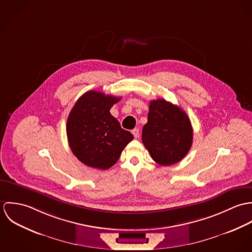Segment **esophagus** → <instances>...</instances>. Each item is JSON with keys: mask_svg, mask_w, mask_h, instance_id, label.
<instances>
[{"mask_svg": "<svg viewBox=\"0 0 252 252\" xmlns=\"http://www.w3.org/2000/svg\"><path fill=\"white\" fill-rule=\"evenodd\" d=\"M132 134L134 135V137L137 139V138H139L140 137V131H139V129H133L132 130Z\"/></svg>", "mask_w": 252, "mask_h": 252, "instance_id": "34e87169", "label": "esophagus"}]
</instances>
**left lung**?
<instances>
[{
	"label": "left lung",
	"mask_w": 252,
	"mask_h": 252,
	"mask_svg": "<svg viewBox=\"0 0 252 252\" xmlns=\"http://www.w3.org/2000/svg\"><path fill=\"white\" fill-rule=\"evenodd\" d=\"M142 141L157 164L174 165L184 158L192 145L190 119L180 107L164 99L153 100L149 103Z\"/></svg>",
	"instance_id": "8db88e82"
}]
</instances>
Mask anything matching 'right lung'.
Instances as JSON below:
<instances>
[{"instance_id": "add662e5", "label": "right lung", "mask_w": 252, "mask_h": 252, "mask_svg": "<svg viewBox=\"0 0 252 252\" xmlns=\"http://www.w3.org/2000/svg\"><path fill=\"white\" fill-rule=\"evenodd\" d=\"M120 99L91 90L76 101L69 114V145L74 156L88 167L109 169L118 161L124 147L134 139L109 112Z\"/></svg>"}]
</instances>
